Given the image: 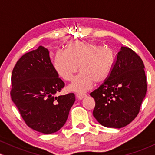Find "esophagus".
Returning <instances> with one entry per match:
<instances>
[{
	"instance_id": "34e87169",
	"label": "esophagus",
	"mask_w": 155,
	"mask_h": 155,
	"mask_svg": "<svg viewBox=\"0 0 155 155\" xmlns=\"http://www.w3.org/2000/svg\"><path fill=\"white\" fill-rule=\"evenodd\" d=\"M76 97H77V98L78 99V100H83V98H85V97H86V95L83 94H77Z\"/></svg>"
}]
</instances>
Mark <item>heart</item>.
<instances>
[{"label":"heart","instance_id":"1","mask_svg":"<svg viewBox=\"0 0 155 155\" xmlns=\"http://www.w3.org/2000/svg\"><path fill=\"white\" fill-rule=\"evenodd\" d=\"M112 55L109 49L90 41H72L65 50L55 53L53 67L64 81H71L78 72L81 73L73 79L69 90L83 93L91 89L94 83H104L110 74Z\"/></svg>","mask_w":155,"mask_h":155}]
</instances>
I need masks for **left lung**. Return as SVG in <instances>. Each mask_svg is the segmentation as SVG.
<instances>
[{
    "label": "left lung",
    "mask_w": 155,
    "mask_h": 155,
    "mask_svg": "<svg viewBox=\"0 0 155 155\" xmlns=\"http://www.w3.org/2000/svg\"><path fill=\"white\" fill-rule=\"evenodd\" d=\"M147 88L143 61L121 47L107 80L90 94L95 100L93 116L106 127H124L138 114Z\"/></svg>",
    "instance_id": "1"
}]
</instances>
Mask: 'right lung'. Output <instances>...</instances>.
<instances>
[{
  "label": "right lung",
  "mask_w": 155,
  "mask_h": 155,
  "mask_svg": "<svg viewBox=\"0 0 155 155\" xmlns=\"http://www.w3.org/2000/svg\"><path fill=\"white\" fill-rule=\"evenodd\" d=\"M12 86V100L29 127L51 134L64 126L75 97L73 93L56 96L65 84L55 72L47 48L39 46L17 61Z\"/></svg>",
  "instance_id": "right-lung-1"
}]
</instances>
